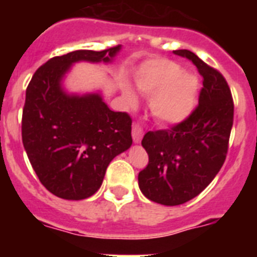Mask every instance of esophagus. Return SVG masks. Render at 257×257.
Masks as SVG:
<instances>
[{"instance_id":"esophagus-1","label":"esophagus","mask_w":257,"mask_h":257,"mask_svg":"<svg viewBox=\"0 0 257 257\" xmlns=\"http://www.w3.org/2000/svg\"><path fill=\"white\" fill-rule=\"evenodd\" d=\"M133 139L135 143H140L142 142V138H143V127L140 126L139 123H134L133 124Z\"/></svg>"}]
</instances>
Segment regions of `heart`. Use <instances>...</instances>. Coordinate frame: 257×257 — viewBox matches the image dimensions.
Returning <instances> with one entry per match:
<instances>
[{
  "mask_svg": "<svg viewBox=\"0 0 257 257\" xmlns=\"http://www.w3.org/2000/svg\"><path fill=\"white\" fill-rule=\"evenodd\" d=\"M138 87L147 95H153L151 109L154 117L163 123L184 121L197 104L199 91L198 78L183 74L178 64L158 61L148 64L138 78ZM131 103H135L133 92H127Z\"/></svg>",
  "mask_w": 257,
  "mask_h": 257,
  "instance_id": "obj_1",
  "label": "heart"
}]
</instances>
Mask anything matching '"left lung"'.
Wrapping results in <instances>:
<instances>
[{"label":"left lung","mask_w":257,"mask_h":257,"mask_svg":"<svg viewBox=\"0 0 257 257\" xmlns=\"http://www.w3.org/2000/svg\"><path fill=\"white\" fill-rule=\"evenodd\" d=\"M175 54L192 61L202 76L198 104L184 121L148 131L142 140L149 162L139 172V188L151 201L178 206L197 197L225 162L234 103L226 79L189 50Z\"/></svg>","instance_id":"obj_1"}]
</instances>
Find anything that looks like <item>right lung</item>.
Wrapping results in <instances>:
<instances>
[{"label":"right lung","mask_w":257,"mask_h":257,"mask_svg":"<svg viewBox=\"0 0 257 257\" xmlns=\"http://www.w3.org/2000/svg\"><path fill=\"white\" fill-rule=\"evenodd\" d=\"M118 46L77 50L41 65L26 91L22 139L41 184L63 199L91 197L103 183L110 161L133 144V119L113 112L100 95L69 96L61 77L79 60L109 61Z\"/></svg>","instance_id":"add662e5"}]
</instances>
